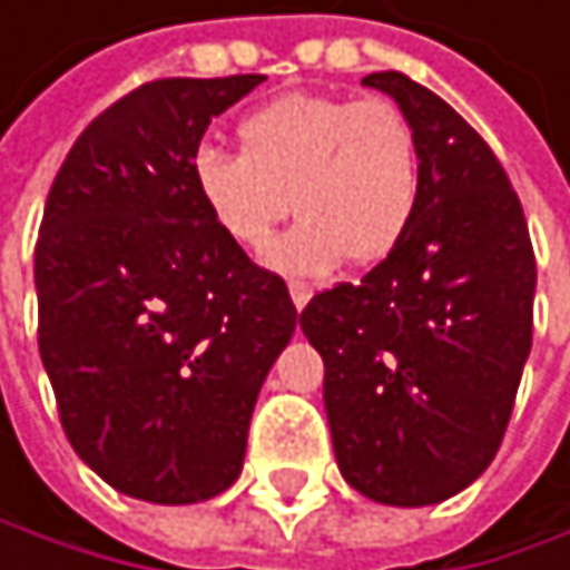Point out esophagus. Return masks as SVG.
I'll list each match as a JSON object with an SVG mask.
<instances>
[{
	"label": "esophagus",
	"instance_id": "34e87169",
	"mask_svg": "<svg viewBox=\"0 0 570 570\" xmlns=\"http://www.w3.org/2000/svg\"><path fill=\"white\" fill-rule=\"evenodd\" d=\"M287 287H291L294 307H297V311H304V307H307V301H311V283H307V279H291Z\"/></svg>",
	"mask_w": 570,
	"mask_h": 570
}]
</instances>
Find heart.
I'll list each match as a JSON object with an SVG mask.
<instances>
[{"label":"heart","mask_w":570,"mask_h":570,"mask_svg":"<svg viewBox=\"0 0 570 570\" xmlns=\"http://www.w3.org/2000/svg\"><path fill=\"white\" fill-rule=\"evenodd\" d=\"M243 151L202 148L191 181L216 229L246 253L283 233L269 263L287 273H324L344 259L379 263L409 233L422 158L409 117L382 97L287 94L239 125Z\"/></svg>","instance_id":"heart-1"}]
</instances>
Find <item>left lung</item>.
Wrapping results in <instances>:
<instances>
[{
    "mask_svg": "<svg viewBox=\"0 0 570 570\" xmlns=\"http://www.w3.org/2000/svg\"><path fill=\"white\" fill-rule=\"evenodd\" d=\"M409 117L422 158L405 239L361 283L301 311L324 357L341 476L368 500L425 507L497 456L534 334L538 263L520 198L490 145L429 87L368 73Z\"/></svg>",
    "mask_w": 570,
    "mask_h": 570,
    "instance_id": "obj_1",
    "label": "left lung"
}]
</instances>
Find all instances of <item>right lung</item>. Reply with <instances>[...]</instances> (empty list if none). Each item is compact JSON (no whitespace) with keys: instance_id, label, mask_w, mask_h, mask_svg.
I'll return each mask as SVG.
<instances>
[{"instance_id":"obj_1","label":"right lung","mask_w":570,"mask_h":570,"mask_svg":"<svg viewBox=\"0 0 570 570\" xmlns=\"http://www.w3.org/2000/svg\"><path fill=\"white\" fill-rule=\"evenodd\" d=\"M263 80L141 83L83 128L47 195L39 357L77 456L138 500L236 483L259 385L297 327L283 276L216 229L191 181L213 117Z\"/></svg>"}]
</instances>
